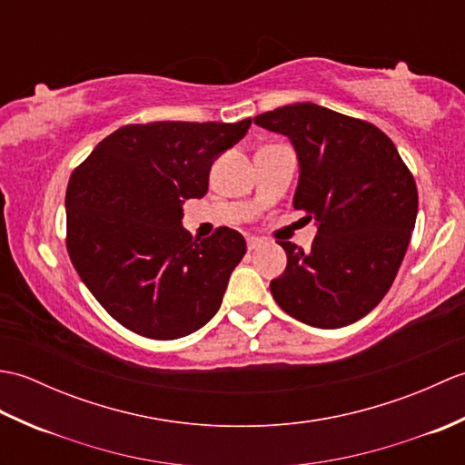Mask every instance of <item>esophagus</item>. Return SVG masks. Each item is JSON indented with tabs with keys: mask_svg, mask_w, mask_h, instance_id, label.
<instances>
[{
	"mask_svg": "<svg viewBox=\"0 0 465 465\" xmlns=\"http://www.w3.org/2000/svg\"><path fill=\"white\" fill-rule=\"evenodd\" d=\"M262 245H263V240H260V238H248V250L250 252L262 248Z\"/></svg>",
	"mask_w": 465,
	"mask_h": 465,
	"instance_id": "obj_1",
	"label": "esophagus"
}]
</instances>
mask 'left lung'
Masks as SVG:
<instances>
[{
  "label": "left lung",
  "instance_id": "8db88e82",
  "mask_svg": "<svg viewBox=\"0 0 465 465\" xmlns=\"http://www.w3.org/2000/svg\"><path fill=\"white\" fill-rule=\"evenodd\" d=\"M253 124L288 135L300 160L293 207L318 222L310 252L280 242L283 275L270 283L280 308L335 330L368 315L396 280L418 215V187L380 127L315 104L283 105Z\"/></svg>",
  "mask_w": 465,
  "mask_h": 465
}]
</instances>
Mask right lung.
Instances as JSON below:
<instances>
[{
  "instance_id": "obj_1",
  "label": "right lung",
  "mask_w": 465,
  "mask_h": 465,
  "mask_svg": "<svg viewBox=\"0 0 465 465\" xmlns=\"http://www.w3.org/2000/svg\"><path fill=\"white\" fill-rule=\"evenodd\" d=\"M238 124H130L94 147L65 192L69 260L102 308L150 340H177L220 310L245 253L232 227L192 238L182 203L203 197L212 163L248 134Z\"/></svg>"
}]
</instances>
